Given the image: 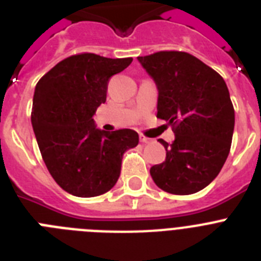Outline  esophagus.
<instances>
[{
  "label": "esophagus",
  "mask_w": 261,
  "mask_h": 261,
  "mask_svg": "<svg viewBox=\"0 0 261 261\" xmlns=\"http://www.w3.org/2000/svg\"><path fill=\"white\" fill-rule=\"evenodd\" d=\"M140 141H141L142 144H149V142H151L153 140H151V138L145 137V136H140Z\"/></svg>",
  "instance_id": "obj_1"
}]
</instances>
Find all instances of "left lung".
Here are the masks:
<instances>
[{
    "instance_id": "obj_1",
    "label": "left lung",
    "mask_w": 261,
    "mask_h": 261,
    "mask_svg": "<svg viewBox=\"0 0 261 261\" xmlns=\"http://www.w3.org/2000/svg\"><path fill=\"white\" fill-rule=\"evenodd\" d=\"M158 89L156 117L172 126L175 141L159 142L166 159L150 168L154 183L172 195H191L211 184L231 146L235 114L225 81L187 52L161 50L137 57Z\"/></svg>"
}]
</instances>
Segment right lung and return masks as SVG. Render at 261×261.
<instances>
[{
    "label": "right lung",
    "mask_w": 261,
    "mask_h": 261,
    "mask_svg": "<svg viewBox=\"0 0 261 261\" xmlns=\"http://www.w3.org/2000/svg\"><path fill=\"white\" fill-rule=\"evenodd\" d=\"M132 57L81 53L62 60L39 80L31 123L41 156L57 184L78 197H94L116 184L123 154L137 146L132 129L100 130L93 116L106 102L108 81Z\"/></svg>",
    "instance_id": "1"
}]
</instances>
